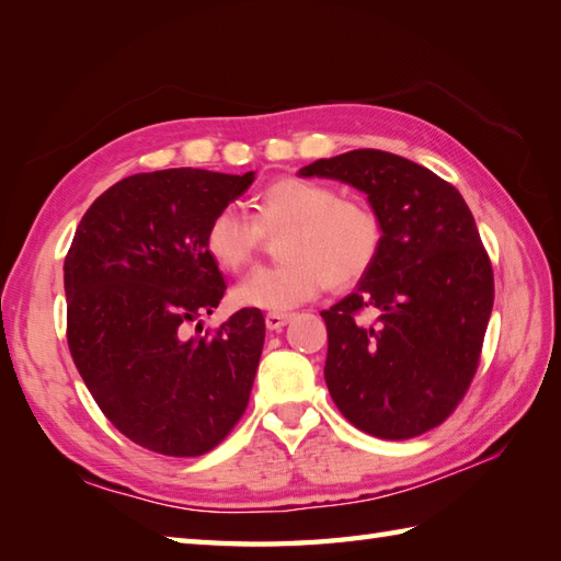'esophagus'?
I'll use <instances>...</instances> for the list:
<instances>
[{"instance_id": "obj_1", "label": "esophagus", "mask_w": 561, "mask_h": 561, "mask_svg": "<svg viewBox=\"0 0 561 561\" xmlns=\"http://www.w3.org/2000/svg\"><path fill=\"white\" fill-rule=\"evenodd\" d=\"M290 319H293V314H288V312H268L266 314V327L271 331H280Z\"/></svg>"}]
</instances>
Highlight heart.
<instances>
[{
    "instance_id": "b5f03b06",
    "label": "heart",
    "mask_w": 561,
    "mask_h": 561,
    "mask_svg": "<svg viewBox=\"0 0 561 561\" xmlns=\"http://www.w3.org/2000/svg\"><path fill=\"white\" fill-rule=\"evenodd\" d=\"M280 234V264L249 273L232 290L240 307L288 312L319 293L347 288L377 264L383 226L363 198L339 196L331 184L283 178L254 198V220L234 206L220 208L206 228V252L226 271L252 264L264 234Z\"/></svg>"
}]
</instances>
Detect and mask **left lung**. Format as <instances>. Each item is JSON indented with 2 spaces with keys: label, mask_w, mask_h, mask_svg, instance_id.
I'll use <instances>...</instances> for the list:
<instances>
[{
  "label": "left lung",
  "mask_w": 561,
  "mask_h": 561,
  "mask_svg": "<svg viewBox=\"0 0 561 561\" xmlns=\"http://www.w3.org/2000/svg\"><path fill=\"white\" fill-rule=\"evenodd\" d=\"M300 178L357 186L383 226L377 264L321 312L333 403L379 439L439 427L476 377L494 305L492 264L468 204L432 170L375 148L321 158Z\"/></svg>",
  "instance_id": "8db88e82"
}]
</instances>
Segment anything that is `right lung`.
<instances>
[{
	"label": "right lung",
	"mask_w": 561,
	"mask_h": 561,
	"mask_svg": "<svg viewBox=\"0 0 561 561\" xmlns=\"http://www.w3.org/2000/svg\"><path fill=\"white\" fill-rule=\"evenodd\" d=\"M252 182L192 168L124 178L85 210L67 252L73 365L112 425L153 454H208L247 410L264 314L244 307L206 333L198 319L226 293L206 228Z\"/></svg>",
	"instance_id": "1"
}]
</instances>
